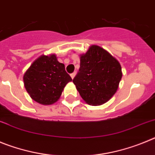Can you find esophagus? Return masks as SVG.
<instances>
[{
	"mask_svg": "<svg viewBox=\"0 0 155 155\" xmlns=\"http://www.w3.org/2000/svg\"><path fill=\"white\" fill-rule=\"evenodd\" d=\"M75 75H76V72H74V73L71 74V78H72V79L74 78Z\"/></svg>",
	"mask_w": 155,
	"mask_h": 155,
	"instance_id": "esophagus-1",
	"label": "esophagus"
}]
</instances>
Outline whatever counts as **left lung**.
I'll return each mask as SVG.
<instances>
[{"label": "left lung", "mask_w": 155, "mask_h": 155, "mask_svg": "<svg viewBox=\"0 0 155 155\" xmlns=\"http://www.w3.org/2000/svg\"><path fill=\"white\" fill-rule=\"evenodd\" d=\"M122 76L120 62L105 49L92 45L80 55V69L73 82L86 103L101 105L118 90Z\"/></svg>", "instance_id": "1"}]
</instances>
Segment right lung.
Returning <instances> with one entry per match:
<instances>
[{
    "instance_id": "add662e5",
    "label": "right lung",
    "mask_w": 155,
    "mask_h": 155,
    "mask_svg": "<svg viewBox=\"0 0 155 155\" xmlns=\"http://www.w3.org/2000/svg\"><path fill=\"white\" fill-rule=\"evenodd\" d=\"M71 81L64 64L57 61L55 54L40 56L23 75L24 86L30 97L45 105L57 102L66 84Z\"/></svg>"
}]
</instances>
